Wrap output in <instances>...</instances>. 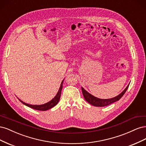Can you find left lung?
<instances>
[{
    "instance_id": "1",
    "label": "left lung",
    "mask_w": 146,
    "mask_h": 146,
    "mask_svg": "<svg viewBox=\"0 0 146 146\" xmlns=\"http://www.w3.org/2000/svg\"><path fill=\"white\" fill-rule=\"evenodd\" d=\"M129 84L121 94H119L118 96L114 97L113 98L108 99H102L96 98V97L92 96V94L89 93L88 91H86L83 87H82V93H83L84 98H85V99L88 102V103L92 105L95 106V107H105V106L109 105L114 102H115L116 101H118L122 98L123 95L125 94V92L127 90L128 88H129Z\"/></svg>"
}]
</instances>
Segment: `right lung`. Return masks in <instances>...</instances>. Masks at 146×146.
I'll list each match as a JSON object with an SVG mask.
<instances>
[{
	"label": "right lung",
	"mask_w": 146,
	"mask_h": 146,
	"mask_svg": "<svg viewBox=\"0 0 146 146\" xmlns=\"http://www.w3.org/2000/svg\"><path fill=\"white\" fill-rule=\"evenodd\" d=\"M63 81H64V80L62 81V82H61L60 87L59 88V90H58V92H57V94H56V96L54 97V98H53L50 101L46 103V104H42V105H31V104H26V103L24 102L23 101H22L19 98H18V99L23 104H24L26 106H27V107H29L30 108H32L33 109L36 110H39V111H47V110H49V109L53 108L54 107H55V106L58 103V102H59L60 99V96H61V90H62V88H63Z\"/></svg>",
	"instance_id": "right-lung-1"
}]
</instances>
